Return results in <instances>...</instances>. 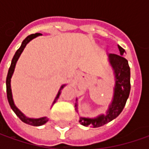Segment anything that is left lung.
Masks as SVG:
<instances>
[{"instance_id":"left-lung-1","label":"left lung","mask_w":149,"mask_h":149,"mask_svg":"<svg viewBox=\"0 0 149 149\" xmlns=\"http://www.w3.org/2000/svg\"><path fill=\"white\" fill-rule=\"evenodd\" d=\"M120 55L109 54V62L113 70L115 78V85L113 88V96L111 104L106 112V114H100L96 118H79V123L84 126H92L93 128H98L109 123L113 119L120 114L126 104L127 100L130 93V68L128 60L123 58V55L125 50L119 45H118ZM77 99L74 107L77 110Z\"/></svg>"}]
</instances>
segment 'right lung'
Here are the masks:
<instances>
[{"label":"right lung","instance_id":"1","mask_svg":"<svg viewBox=\"0 0 149 149\" xmlns=\"http://www.w3.org/2000/svg\"><path fill=\"white\" fill-rule=\"evenodd\" d=\"M39 36H41L40 33H36V34H32V35H30L28 36L27 37L22 41L21 43V45L19 49L16 50L15 54L13 59L11 60V64H10V66L9 68L8 74H7V77H6V94H7V100H8L9 104L10 106V108L12 109V110L15 112V113L17 115V117H19L20 120L24 123H27V124H30V125H32V126H41L45 123H46L49 119L47 117H42V118H28L26 117V115L20 111V109L15 106L14 103V100H13V98H12V92H11V87H10V79H11V77L13 75V73H14L15 68V65H16V62L18 59L20 58V55L21 54V53L23 52V50L25 49V47L26 46V45L29 43L31 40L35 39L36 37H37ZM65 86V84H63L61 87H60V90L58 92V94L56 95L55 99H54V102L52 104V105L54 104V103L56 102V100H58V98L60 97V95L61 94V90L63 89V88Z\"/></svg>","mask_w":149,"mask_h":149}]
</instances>
